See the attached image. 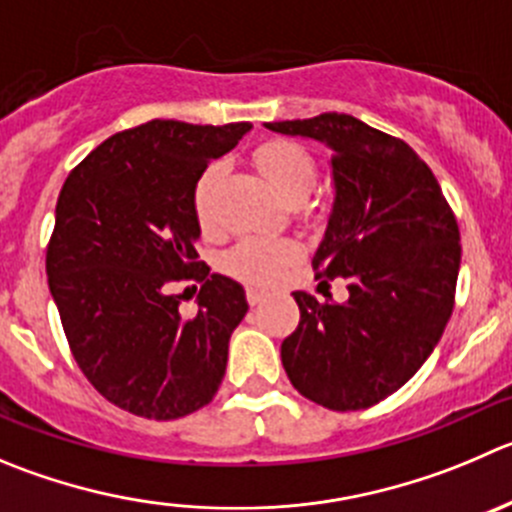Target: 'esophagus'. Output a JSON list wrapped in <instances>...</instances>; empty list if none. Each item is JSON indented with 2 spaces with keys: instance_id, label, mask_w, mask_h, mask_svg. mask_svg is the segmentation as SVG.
Returning <instances> with one entry per match:
<instances>
[{
  "instance_id": "1",
  "label": "esophagus",
  "mask_w": 512,
  "mask_h": 512,
  "mask_svg": "<svg viewBox=\"0 0 512 512\" xmlns=\"http://www.w3.org/2000/svg\"><path fill=\"white\" fill-rule=\"evenodd\" d=\"M246 299H248V304H251V306H259L261 301L266 299V291L253 289V286H251V289H246Z\"/></svg>"
}]
</instances>
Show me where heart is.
Wrapping results in <instances>:
<instances>
[{
	"label": "heart",
	"mask_w": 512,
	"mask_h": 512,
	"mask_svg": "<svg viewBox=\"0 0 512 512\" xmlns=\"http://www.w3.org/2000/svg\"><path fill=\"white\" fill-rule=\"evenodd\" d=\"M261 173L286 201H304L316 186V160L304 145L294 140H269L253 155ZM223 178V163H211L193 188V213L203 231L216 226V193ZM299 248L281 238H243L223 259V269L251 284H274Z\"/></svg>",
	"instance_id": "1"
}]
</instances>
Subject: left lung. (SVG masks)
I'll use <instances>...</instances> for the list:
<instances>
[{"label": "left lung", "instance_id": "8db88e82", "mask_svg": "<svg viewBox=\"0 0 512 512\" xmlns=\"http://www.w3.org/2000/svg\"><path fill=\"white\" fill-rule=\"evenodd\" d=\"M332 150L334 203L316 279H347V301L294 291L301 319L281 344L291 384L326 410H367L415 377L445 332L460 231L425 160L344 113L266 123Z\"/></svg>", "mask_w": 512, "mask_h": 512}]
</instances>
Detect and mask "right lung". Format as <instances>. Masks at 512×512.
<instances>
[{
    "label": "right lung",
    "mask_w": 512,
    "mask_h": 512,
    "mask_svg": "<svg viewBox=\"0 0 512 512\" xmlns=\"http://www.w3.org/2000/svg\"><path fill=\"white\" fill-rule=\"evenodd\" d=\"M251 123L150 120L97 145L62 186L47 281L75 362L92 387L148 420L201 410L221 387L246 291L198 261L193 188ZM203 280L179 314L169 284Z\"/></svg>",
    "instance_id": "add662e5"
}]
</instances>
